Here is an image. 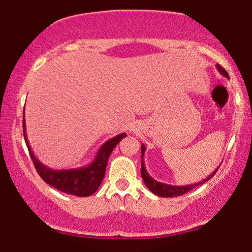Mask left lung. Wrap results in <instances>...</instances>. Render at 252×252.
Instances as JSON below:
<instances>
[{
	"label": "left lung",
	"instance_id": "left-lung-1",
	"mask_svg": "<svg viewBox=\"0 0 252 252\" xmlns=\"http://www.w3.org/2000/svg\"><path fill=\"white\" fill-rule=\"evenodd\" d=\"M217 69L219 70V73H220L221 75H224L228 79L229 76H228L227 72H226V70L222 68L220 65H217ZM144 153H145V146H144V145H141V177H143L144 183H145V185L147 186V189H150L152 193H154L155 195L162 196V197L179 196V195H183V194H185L187 192H189V190H192L193 189H195V187L202 185V184L207 182V180L212 178V177H214V175L216 172H217V170L219 168V166H218V168L216 169L210 176L207 177V178H205L204 180H202V182H200V183L192 184V185H186V186L166 185V184L157 182V180L153 179L150 175H148V172L146 171V168H145V165H144Z\"/></svg>",
	"mask_w": 252,
	"mask_h": 252
}]
</instances>
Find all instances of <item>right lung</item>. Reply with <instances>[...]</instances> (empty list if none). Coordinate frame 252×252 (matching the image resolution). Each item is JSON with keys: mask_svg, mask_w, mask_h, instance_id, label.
<instances>
[{"mask_svg": "<svg viewBox=\"0 0 252 252\" xmlns=\"http://www.w3.org/2000/svg\"><path fill=\"white\" fill-rule=\"evenodd\" d=\"M23 130L28 152H30V155L35 165V169H36L38 175L41 176V178L50 186L60 190V192L82 197L90 196L91 194H94L95 190L99 189L102 179H104L106 165H107L109 155H111L116 145L126 136V133H120L116 137H113L109 140L106 141V143L100 147V150L98 151L94 160L92 161L89 165L76 169L54 170L38 161L37 158L35 157L33 152H32V148L30 146V143H28L26 136L25 119L23 122Z\"/></svg>", "mask_w": 252, "mask_h": 252, "instance_id": "add662e5", "label": "right lung"}]
</instances>
